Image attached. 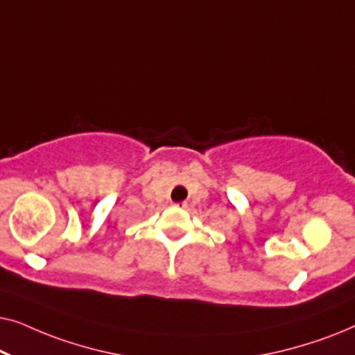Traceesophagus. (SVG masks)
Segmentation results:
<instances>
[{"instance_id": "esophagus-1", "label": "esophagus", "mask_w": 355, "mask_h": 355, "mask_svg": "<svg viewBox=\"0 0 355 355\" xmlns=\"http://www.w3.org/2000/svg\"><path fill=\"white\" fill-rule=\"evenodd\" d=\"M176 205H178V207H186L187 203H186V202H179V203H176Z\"/></svg>"}]
</instances>
